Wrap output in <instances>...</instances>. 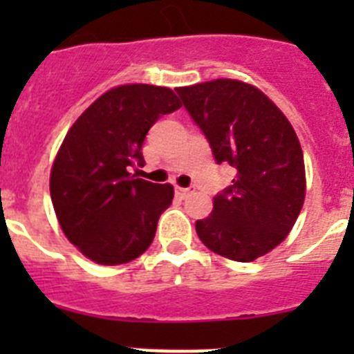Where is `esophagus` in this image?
I'll return each instance as SVG.
<instances>
[{"label": "esophagus", "instance_id": "esophagus-1", "mask_svg": "<svg viewBox=\"0 0 354 354\" xmlns=\"http://www.w3.org/2000/svg\"><path fill=\"white\" fill-rule=\"evenodd\" d=\"M195 192V187L193 186H189V187H175V196H177V198H180V200H184V198H187V196L192 195V193Z\"/></svg>", "mask_w": 354, "mask_h": 354}]
</instances>
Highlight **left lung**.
<instances>
[{
	"label": "left lung",
	"mask_w": 354,
	"mask_h": 354,
	"mask_svg": "<svg viewBox=\"0 0 354 354\" xmlns=\"http://www.w3.org/2000/svg\"><path fill=\"white\" fill-rule=\"evenodd\" d=\"M207 138L214 161L234 170L214 196L209 218L195 223L200 241L221 257L252 262L278 246L305 200V162L286 115L259 88L214 80L177 88Z\"/></svg>",
	"instance_id": "left-lung-1"
}]
</instances>
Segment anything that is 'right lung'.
<instances>
[{"label": "right lung", "instance_id": "obj_1", "mask_svg": "<svg viewBox=\"0 0 354 354\" xmlns=\"http://www.w3.org/2000/svg\"><path fill=\"white\" fill-rule=\"evenodd\" d=\"M179 108L170 88L122 84L99 97L68 129L49 189L62 230L84 257L117 266L150 246L174 187L131 171L145 165L142 145L150 127Z\"/></svg>", "mask_w": 354, "mask_h": 354}]
</instances>
